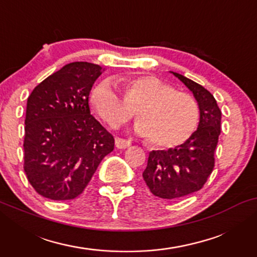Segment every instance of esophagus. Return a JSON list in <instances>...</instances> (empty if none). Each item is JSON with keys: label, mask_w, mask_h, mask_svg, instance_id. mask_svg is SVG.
<instances>
[{"label": "esophagus", "mask_w": 257, "mask_h": 257, "mask_svg": "<svg viewBox=\"0 0 257 257\" xmlns=\"http://www.w3.org/2000/svg\"><path fill=\"white\" fill-rule=\"evenodd\" d=\"M114 144H115V147L119 150H125L131 146V142H130V140H126L122 138H115Z\"/></svg>", "instance_id": "obj_1"}]
</instances>
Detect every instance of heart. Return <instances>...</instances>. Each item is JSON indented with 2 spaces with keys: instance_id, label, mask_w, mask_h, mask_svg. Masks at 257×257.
I'll use <instances>...</instances> for the list:
<instances>
[{
  "instance_id": "heart-1",
  "label": "heart",
  "mask_w": 257,
  "mask_h": 257,
  "mask_svg": "<svg viewBox=\"0 0 257 257\" xmlns=\"http://www.w3.org/2000/svg\"><path fill=\"white\" fill-rule=\"evenodd\" d=\"M124 95L112 79L98 82L91 101L99 117L117 127L135 114V132L149 137L151 145L172 149L187 142L198 128L200 110L195 99L156 76H138L124 82Z\"/></svg>"
}]
</instances>
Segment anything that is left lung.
Masks as SVG:
<instances>
[{
  "instance_id": "1",
  "label": "left lung",
  "mask_w": 257,
  "mask_h": 257,
  "mask_svg": "<svg viewBox=\"0 0 257 257\" xmlns=\"http://www.w3.org/2000/svg\"><path fill=\"white\" fill-rule=\"evenodd\" d=\"M194 94L200 110L198 130L187 142L167 151L150 152L143 173L147 187L161 199H178L198 192L214 168L221 132V111L215 98L200 84L172 72Z\"/></svg>"
}]
</instances>
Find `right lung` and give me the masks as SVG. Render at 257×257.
<instances>
[{
	"mask_svg": "<svg viewBox=\"0 0 257 257\" xmlns=\"http://www.w3.org/2000/svg\"><path fill=\"white\" fill-rule=\"evenodd\" d=\"M100 75L97 64L70 63L28 97L23 167L44 198H77L114 149L113 136L90 113L89 94Z\"/></svg>",
	"mask_w": 257,
	"mask_h": 257,
	"instance_id": "add662e5",
	"label": "right lung"
}]
</instances>
